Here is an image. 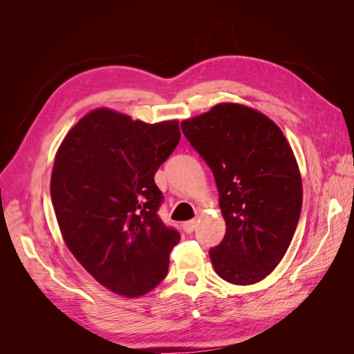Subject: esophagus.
Listing matches in <instances>:
<instances>
[{"label":"esophagus","mask_w":354,"mask_h":354,"mask_svg":"<svg viewBox=\"0 0 354 354\" xmlns=\"http://www.w3.org/2000/svg\"><path fill=\"white\" fill-rule=\"evenodd\" d=\"M195 229H196V220H189L183 223V230L186 233H192Z\"/></svg>","instance_id":"esophagus-1"}]
</instances>
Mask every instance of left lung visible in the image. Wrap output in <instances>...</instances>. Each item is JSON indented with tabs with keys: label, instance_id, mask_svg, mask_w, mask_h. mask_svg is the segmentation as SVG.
I'll list each match as a JSON object with an SVG mask.
<instances>
[{
	"label": "left lung",
	"instance_id": "left-lung-1",
	"mask_svg": "<svg viewBox=\"0 0 354 354\" xmlns=\"http://www.w3.org/2000/svg\"><path fill=\"white\" fill-rule=\"evenodd\" d=\"M181 130L211 168L226 220L223 241L209 250L214 269L234 285L263 281L283 259L301 214L291 146L272 120L236 103L214 106Z\"/></svg>",
	"mask_w": 354,
	"mask_h": 354
}]
</instances>
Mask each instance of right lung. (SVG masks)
Listing matches in <instances>:
<instances>
[{
  "mask_svg": "<svg viewBox=\"0 0 354 354\" xmlns=\"http://www.w3.org/2000/svg\"><path fill=\"white\" fill-rule=\"evenodd\" d=\"M180 136L177 121L146 124L102 108L59 147L50 194L62 236L115 294L145 295L167 276L180 233L158 216L164 196L153 177Z\"/></svg>",
  "mask_w": 354,
  "mask_h": 354,
  "instance_id": "obj_1",
  "label": "right lung"
}]
</instances>
